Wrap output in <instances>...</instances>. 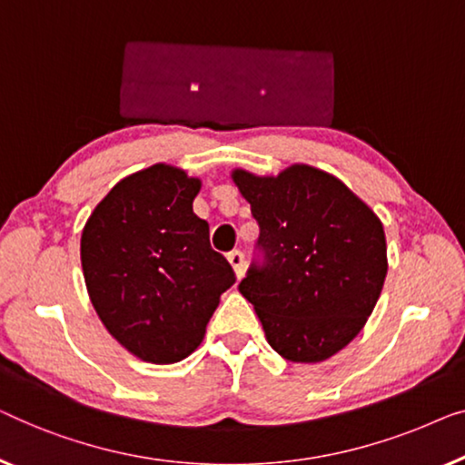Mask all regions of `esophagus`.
<instances>
[{
  "label": "esophagus",
  "mask_w": 465,
  "mask_h": 465,
  "mask_svg": "<svg viewBox=\"0 0 465 465\" xmlns=\"http://www.w3.org/2000/svg\"><path fill=\"white\" fill-rule=\"evenodd\" d=\"M227 261H230L233 272H235V278H242V273H244V252L240 251H233L227 254Z\"/></svg>",
  "instance_id": "1"
}]
</instances>
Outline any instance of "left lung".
<instances>
[{
  "label": "left lung",
  "instance_id": "1",
  "mask_svg": "<svg viewBox=\"0 0 465 465\" xmlns=\"http://www.w3.org/2000/svg\"><path fill=\"white\" fill-rule=\"evenodd\" d=\"M233 181L259 225L240 292L280 356L326 361L361 332L381 295V221L341 181L305 164L278 176L235 170Z\"/></svg>",
  "mask_w": 465,
  "mask_h": 465
}]
</instances>
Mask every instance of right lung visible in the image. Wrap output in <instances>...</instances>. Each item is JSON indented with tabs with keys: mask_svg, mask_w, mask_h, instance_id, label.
<instances>
[{
	"mask_svg": "<svg viewBox=\"0 0 465 465\" xmlns=\"http://www.w3.org/2000/svg\"><path fill=\"white\" fill-rule=\"evenodd\" d=\"M200 181L155 164L117 183L82 232L86 289L107 331L153 364L187 358L235 282L195 217Z\"/></svg>",
	"mask_w": 465,
	"mask_h": 465,
	"instance_id": "add662e5",
	"label": "right lung"
}]
</instances>
